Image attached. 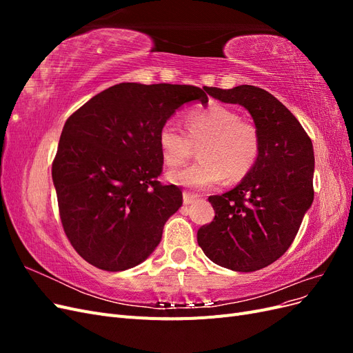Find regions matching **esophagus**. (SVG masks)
<instances>
[{
  "label": "esophagus",
  "instance_id": "34e87169",
  "mask_svg": "<svg viewBox=\"0 0 353 353\" xmlns=\"http://www.w3.org/2000/svg\"><path fill=\"white\" fill-rule=\"evenodd\" d=\"M196 200H197V196L191 194V193H187V191H184V194H183V201H184V205H191V203L196 201Z\"/></svg>",
  "mask_w": 353,
  "mask_h": 353
}]
</instances>
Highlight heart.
Segmentation results:
<instances>
[{"mask_svg": "<svg viewBox=\"0 0 353 353\" xmlns=\"http://www.w3.org/2000/svg\"><path fill=\"white\" fill-rule=\"evenodd\" d=\"M183 132L172 122L159 131V148L169 166L187 160L200 144L196 163L168 172L170 183L191 190H208L223 178L237 181L248 175L261 153L259 131L252 122L240 119L237 112L225 105L190 110Z\"/></svg>", "mask_w": 353, "mask_h": 353, "instance_id": "b5f03b06", "label": "heart"}]
</instances>
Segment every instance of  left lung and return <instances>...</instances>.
Instances as JSON below:
<instances>
[{"mask_svg": "<svg viewBox=\"0 0 353 353\" xmlns=\"http://www.w3.org/2000/svg\"><path fill=\"white\" fill-rule=\"evenodd\" d=\"M208 92L250 113L259 131L261 153L240 184L209 197L215 218L197 231V243L212 262L223 268L258 271L290 248L312 205V141L293 113L268 91L239 85Z\"/></svg>", "mask_w": 353, "mask_h": 353, "instance_id": "8db88e82", "label": "left lung"}]
</instances>
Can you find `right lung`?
I'll return each mask as SVG.
<instances>
[{
	"label": "right lung",
	"mask_w": 353,
	"mask_h": 353,
	"mask_svg": "<svg viewBox=\"0 0 353 353\" xmlns=\"http://www.w3.org/2000/svg\"><path fill=\"white\" fill-rule=\"evenodd\" d=\"M209 88L123 82L101 91L66 121L52 162L60 219L82 258L104 271L144 262L183 205L162 185L159 131L181 105L208 104Z\"/></svg>",
	"instance_id": "1"
}]
</instances>
